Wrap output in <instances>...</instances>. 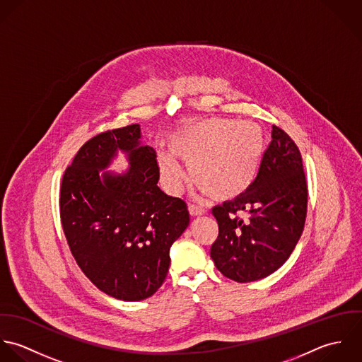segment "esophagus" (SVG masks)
Instances as JSON below:
<instances>
[{"label": "esophagus", "mask_w": 362, "mask_h": 362, "mask_svg": "<svg viewBox=\"0 0 362 362\" xmlns=\"http://www.w3.org/2000/svg\"><path fill=\"white\" fill-rule=\"evenodd\" d=\"M189 213L192 217H199L207 213V209L203 206H197V204H190L189 206Z\"/></svg>", "instance_id": "34e87169"}]
</instances>
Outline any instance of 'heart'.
I'll return each instance as SVG.
<instances>
[{
	"mask_svg": "<svg viewBox=\"0 0 362 362\" xmlns=\"http://www.w3.org/2000/svg\"><path fill=\"white\" fill-rule=\"evenodd\" d=\"M170 152L187 162L192 180L214 199L243 193L255 180L264 153V133L255 122L193 120L169 139ZM166 192L179 194L187 176L169 153L158 155Z\"/></svg>",
	"mask_w": 362,
	"mask_h": 362,
	"instance_id": "obj_1",
	"label": "heart"
}]
</instances>
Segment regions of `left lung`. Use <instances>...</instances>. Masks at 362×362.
<instances>
[{"label":"left lung","mask_w":362,"mask_h":362,"mask_svg":"<svg viewBox=\"0 0 362 362\" xmlns=\"http://www.w3.org/2000/svg\"><path fill=\"white\" fill-rule=\"evenodd\" d=\"M308 187L299 148L273 126L272 143L245 193L213 209L218 238L211 259L238 283L262 280L279 270L295 249L305 225ZM247 214L248 217H240Z\"/></svg>","instance_id":"1"}]
</instances>
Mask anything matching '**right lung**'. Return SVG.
<instances>
[{
    "label": "right lung",
    "mask_w": 362,
    "mask_h": 362,
    "mask_svg": "<svg viewBox=\"0 0 362 362\" xmlns=\"http://www.w3.org/2000/svg\"><path fill=\"white\" fill-rule=\"evenodd\" d=\"M140 126L103 132L79 148L60 187L63 230L82 273L122 300L155 293L169 270V249L185 232L187 204L158 187L156 152L140 144ZM117 148L129 155L126 175L104 174Z\"/></svg>",
    "instance_id": "add662e5"
}]
</instances>
